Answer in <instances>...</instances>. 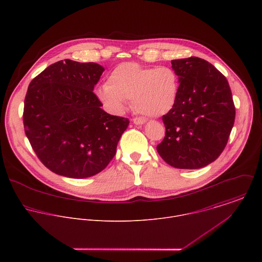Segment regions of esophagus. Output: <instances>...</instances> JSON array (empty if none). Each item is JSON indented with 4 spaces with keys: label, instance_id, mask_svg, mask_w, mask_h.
Returning <instances> with one entry per match:
<instances>
[{
    "label": "esophagus",
    "instance_id": "1",
    "mask_svg": "<svg viewBox=\"0 0 262 262\" xmlns=\"http://www.w3.org/2000/svg\"><path fill=\"white\" fill-rule=\"evenodd\" d=\"M133 121H134L135 124L141 125V124H143V123L146 122V119H145V118H142V117H136V118L133 119Z\"/></svg>",
    "mask_w": 262,
    "mask_h": 262
}]
</instances>
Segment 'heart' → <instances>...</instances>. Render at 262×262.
<instances>
[{
    "instance_id": "b5f03b06",
    "label": "heart",
    "mask_w": 262,
    "mask_h": 262,
    "mask_svg": "<svg viewBox=\"0 0 262 262\" xmlns=\"http://www.w3.org/2000/svg\"><path fill=\"white\" fill-rule=\"evenodd\" d=\"M179 77L169 66L144 67L122 63L111 71L97 96L112 113L119 114L132 99L134 108L147 117H160L173 107L178 93Z\"/></svg>"
}]
</instances>
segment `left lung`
Listing matches in <instances>:
<instances>
[{
  "mask_svg": "<svg viewBox=\"0 0 262 262\" xmlns=\"http://www.w3.org/2000/svg\"><path fill=\"white\" fill-rule=\"evenodd\" d=\"M171 64L180 85L173 107L163 116L166 134L157 150L174 168H203L227 145L235 119L231 89L225 76L201 58Z\"/></svg>",
  "mask_w": 262,
  "mask_h": 262,
  "instance_id": "obj_1",
  "label": "left lung"
}]
</instances>
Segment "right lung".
I'll use <instances>...</instances> for the list:
<instances>
[{
    "mask_svg": "<svg viewBox=\"0 0 262 262\" xmlns=\"http://www.w3.org/2000/svg\"><path fill=\"white\" fill-rule=\"evenodd\" d=\"M103 70L96 63L65 59L29 85L25 133L37 158L58 175L86 178L102 171L129 124L127 118L104 112L93 93Z\"/></svg>",
    "mask_w": 262,
    "mask_h": 262,
    "instance_id": "right-lung-1",
    "label": "right lung"
}]
</instances>
